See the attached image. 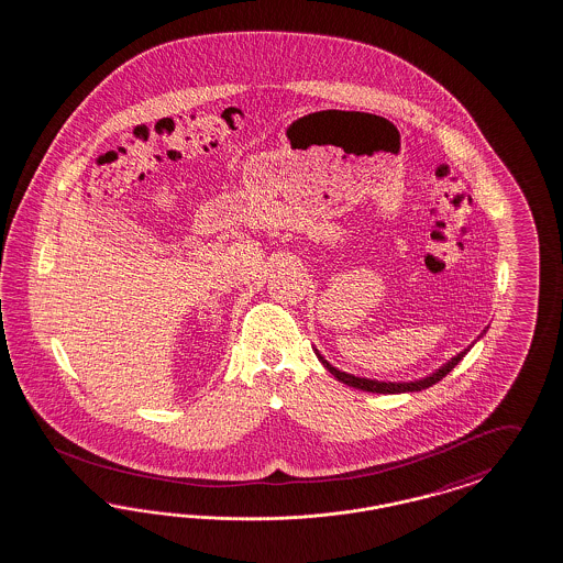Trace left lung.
I'll list each match as a JSON object with an SVG mask.
<instances>
[{"instance_id": "1", "label": "left lung", "mask_w": 563, "mask_h": 563, "mask_svg": "<svg viewBox=\"0 0 563 563\" xmlns=\"http://www.w3.org/2000/svg\"><path fill=\"white\" fill-rule=\"evenodd\" d=\"M484 332H486V330H484ZM467 351H470V349H465L463 353L453 356L449 363H444L434 374L428 375V377H423V379H416V382H377V379L356 377V375L335 369L332 363H328V361L319 354V351L314 349V353L319 356V361L323 363V367H325L338 382H342V384H346V386H353V388H358V390H365V393H377V395H400V393H419V390H426V388H430V386H434L437 382H440L449 372H453V367L467 354Z\"/></svg>"}]
</instances>
